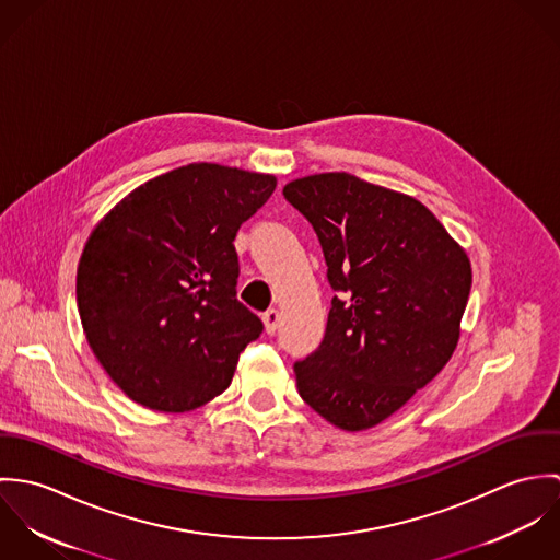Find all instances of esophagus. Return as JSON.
Segmentation results:
<instances>
[{"label":"esophagus","mask_w":560,"mask_h":560,"mask_svg":"<svg viewBox=\"0 0 560 560\" xmlns=\"http://www.w3.org/2000/svg\"><path fill=\"white\" fill-rule=\"evenodd\" d=\"M262 323H265V331L267 334H276V329L280 327V313L276 308H269L265 315H262Z\"/></svg>","instance_id":"esophagus-1"}]
</instances>
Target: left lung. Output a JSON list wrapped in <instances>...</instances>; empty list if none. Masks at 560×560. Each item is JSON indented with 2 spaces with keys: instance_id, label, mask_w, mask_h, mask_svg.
<instances>
[{
  "instance_id": "obj_1",
  "label": "left lung",
  "mask_w": 560,
  "mask_h": 560,
  "mask_svg": "<svg viewBox=\"0 0 560 560\" xmlns=\"http://www.w3.org/2000/svg\"><path fill=\"white\" fill-rule=\"evenodd\" d=\"M320 241L331 300L300 397L342 431L371 429L453 358L472 287L466 249L413 196L347 172L284 185Z\"/></svg>"
}]
</instances>
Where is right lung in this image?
<instances>
[{
    "label": "right lung",
    "instance_id": "obj_1",
    "mask_svg": "<svg viewBox=\"0 0 560 560\" xmlns=\"http://www.w3.org/2000/svg\"><path fill=\"white\" fill-rule=\"evenodd\" d=\"M276 176L189 163L129 191L92 229L78 265L85 340L109 380L155 411H191L233 382L262 331L237 295L235 235Z\"/></svg>",
    "mask_w": 560,
    "mask_h": 560
}]
</instances>
